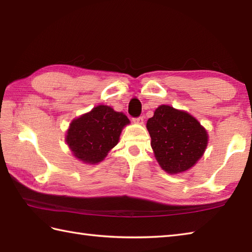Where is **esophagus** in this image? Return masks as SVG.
Returning a JSON list of instances; mask_svg holds the SVG:
<instances>
[{
	"label": "esophagus",
	"mask_w": 252,
	"mask_h": 252,
	"mask_svg": "<svg viewBox=\"0 0 252 252\" xmlns=\"http://www.w3.org/2000/svg\"><path fill=\"white\" fill-rule=\"evenodd\" d=\"M133 121H134L135 123H137V125H143L144 118L143 117H137V118H134V119H133Z\"/></svg>",
	"instance_id": "esophagus-1"
}]
</instances>
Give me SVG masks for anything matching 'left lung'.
<instances>
[{"instance_id":"1","label":"left lung","mask_w":252,"mask_h":252,"mask_svg":"<svg viewBox=\"0 0 252 252\" xmlns=\"http://www.w3.org/2000/svg\"><path fill=\"white\" fill-rule=\"evenodd\" d=\"M146 127L158 163L170 174L190 169L201 158L208 144V133L186 111L161 105L149 118Z\"/></svg>"}]
</instances>
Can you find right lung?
I'll return each instance as SVG.
<instances>
[{"instance_id":"right-lung-1","label":"right lung","mask_w":252,"mask_h":252,"mask_svg":"<svg viewBox=\"0 0 252 252\" xmlns=\"http://www.w3.org/2000/svg\"><path fill=\"white\" fill-rule=\"evenodd\" d=\"M130 120L109 106H96L88 114L72 120L66 142L73 156L84 163H98L114 148L121 131Z\"/></svg>"}]
</instances>
